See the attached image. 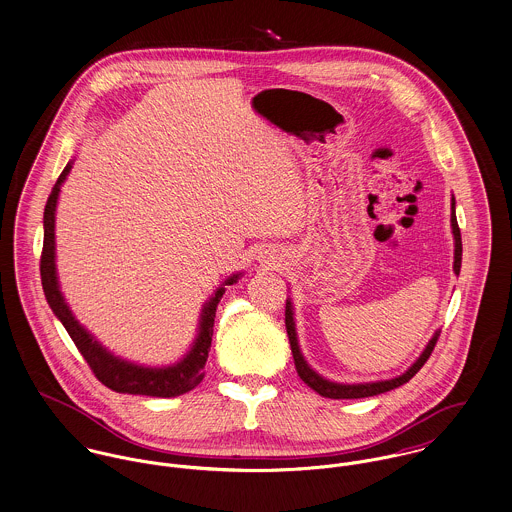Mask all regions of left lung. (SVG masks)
I'll return each mask as SVG.
<instances>
[{
	"instance_id": "left-lung-1",
	"label": "left lung",
	"mask_w": 512,
	"mask_h": 512,
	"mask_svg": "<svg viewBox=\"0 0 512 512\" xmlns=\"http://www.w3.org/2000/svg\"><path fill=\"white\" fill-rule=\"evenodd\" d=\"M452 233H454V273L459 275L461 269V233L457 228V218H455V198L452 196ZM284 324H286V334L290 341V349H292V357H294V365H296V373L298 377L310 387L314 389L320 397L326 398H365L375 397L387 391H393L400 385L408 383L420 369L422 365L428 361L430 353L434 351V345L440 338V332L436 330L432 340L428 341V345L424 347V351L420 353V357L395 379H385V381H371V383H336L330 381L326 377H322L318 371H314L308 361L304 359L300 345H298V334H296V324H294V306L290 302V298L286 300V310H284Z\"/></svg>"
}]
</instances>
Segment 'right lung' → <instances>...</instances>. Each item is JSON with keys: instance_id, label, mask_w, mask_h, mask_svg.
Listing matches in <instances>:
<instances>
[{"instance_id": "obj_1", "label": "right lung", "mask_w": 512, "mask_h": 512, "mask_svg": "<svg viewBox=\"0 0 512 512\" xmlns=\"http://www.w3.org/2000/svg\"><path fill=\"white\" fill-rule=\"evenodd\" d=\"M72 163L74 161H68L64 171L58 176L57 184L47 200L45 218H43L45 241H43V255H41V281H43L45 298L53 314L62 322L68 336L76 343L78 351L82 353V357L86 359V363L90 365L98 381H102L115 393L171 398L192 391L204 379V365H206L212 336H214L216 308L226 292V286L237 283L243 277V273H235L228 277L214 290L210 300H206L198 320V334L192 341L190 349L186 351V355H182V359H178L172 365L147 367V365H139V363L117 357L74 318L58 283L57 241H55L58 194H60V186L64 184L68 172L72 169Z\"/></svg>"}]
</instances>
